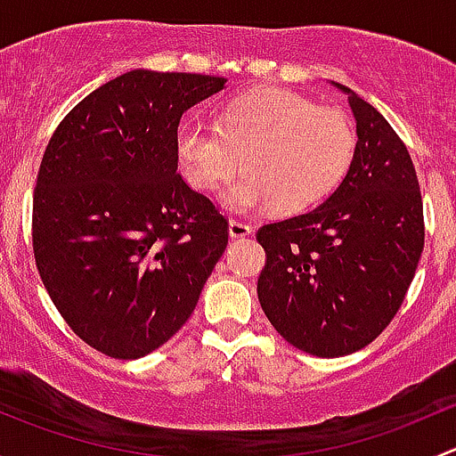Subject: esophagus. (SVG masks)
Listing matches in <instances>:
<instances>
[{
	"mask_svg": "<svg viewBox=\"0 0 456 456\" xmlns=\"http://www.w3.org/2000/svg\"><path fill=\"white\" fill-rule=\"evenodd\" d=\"M251 232H254V229H251V224L242 223V220H238V218L229 220V236L232 238H247Z\"/></svg>",
	"mask_w": 456,
	"mask_h": 456,
	"instance_id": "34e87169",
	"label": "esophagus"
}]
</instances>
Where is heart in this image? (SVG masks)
Returning a JSON list of instances; mask_svg holds the SVG:
<instances>
[{
  "instance_id": "b5f03b06",
  "label": "heart",
  "mask_w": 456,
  "mask_h": 456,
  "mask_svg": "<svg viewBox=\"0 0 456 456\" xmlns=\"http://www.w3.org/2000/svg\"><path fill=\"white\" fill-rule=\"evenodd\" d=\"M353 151L355 134L339 110L278 87L227 103L216 127L190 121L176 134L181 169L196 190H220L242 163L247 176L224 194L242 214L273 205L282 214L311 209L339 185Z\"/></svg>"
}]
</instances>
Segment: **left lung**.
I'll return each mask as SVG.
<instances>
[{
  "instance_id": "8db88e82",
  "label": "left lung",
  "mask_w": 456,
  "mask_h": 456,
  "mask_svg": "<svg viewBox=\"0 0 456 456\" xmlns=\"http://www.w3.org/2000/svg\"><path fill=\"white\" fill-rule=\"evenodd\" d=\"M357 123L351 167L320 207L257 229L266 251L257 300L300 351L342 357L369 346L406 297L424 251V202L406 145L348 87Z\"/></svg>"
}]
</instances>
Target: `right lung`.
Wrapping results in <instances>:
<instances>
[{
	"mask_svg": "<svg viewBox=\"0 0 456 456\" xmlns=\"http://www.w3.org/2000/svg\"><path fill=\"white\" fill-rule=\"evenodd\" d=\"M223 77L130 70L68 112L41 159L32 249L45 291L96 351L139 360L194 314L229 224L178 174L181 117Z\"/></svg>",
	"mask_w": 456,
	"mask_h": 456,
	"instance_id": "1",
	"label": "right lung"
}]
</instances>
